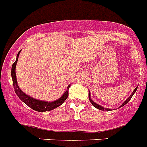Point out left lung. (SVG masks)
Instances as JSON below:
<instances>
[{"mask_svg":"<svg viewBox=\"0 0 147 147\" xmlns=\"http://www.w3.org/2000/svg\"><path fill=\"white\" fill-rule=\"evenodd\" d=\"M137 88H138V87H137V88H135V90H134V91H133V92H132V94H131L130 95V96H129V98H128L127 100H126V101H125V102H124L122 104V106H120V107H122V106H123L124 105H126V104L127 103V102H129V101L130 100H131V97H132V96H133V95H134V94H135V91H136ZM88 96H89V100H90V102H91V104H92L93 106H94L95 108H96V109H98L99 110H102V111H104V110H107V111H110V110H111V109H105V108L102 107V106H100V105H98V104L95 103V102H94V101H93L92 100H91V97H90V92H89Z\"/></svg>","mask_w":147,"mask_h":147,"instance_id":"obj_1","label":"left lung"}]
</instances>
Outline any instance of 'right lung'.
I'll list each match as a JSON object with an SVG mask.
<instances>
[{
	"mask_svg": "<svg viewBox=\"0 0 147 147\" xmlns=\"http://www.w3.org/2000/svg\"><path fill=\"white\" fill-rule=\"evenodd\" d=\"M19 53L17 55V59L16 61L12 64V84H13L14 89L16 91V94L21 99L26 105L30 107L32 109L35 110V111H39V112H42V111H51V110L54 109L56 108L59 107L61 106V104L63 103L65 101V100L67 98L68 96V89L71 86V85H69L67 87V90L65 92L62 96L60 97L59 100H56L54 102H45V101H41V100H36L34 98H32L30 96H27V94H25L23 91H21L20 88L18 87L17 83V80H16V66L17 64L18 59V56H19Z\"/></svg>",
	"mask_w": 147,
	"mask_h": 147,
	"instance_id": "right-lung-1",
	"label": "right lung"
}]
</instances>
